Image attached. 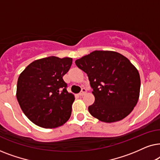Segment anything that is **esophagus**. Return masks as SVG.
Wrapping results in <instances>:
<instances>
[{
  "instance_id": "34e87169",
  "label": "esophagus",
  "mask_w": 160,
  "mask_h": 160,
  "mask_svg": "<svg viewBox=\"0 0 160 160\" xmlns=\"http://www.w3.org/2000/svg\"><path fill=\"white\" fill-rule=\"evenodd\" d=\"M86 92H87V89L85 88H83L82 89V91H81V92L78 94V95H79V96H83Z\"/></svg>"
}]
</instances>
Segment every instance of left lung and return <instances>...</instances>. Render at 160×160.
I'll return each instance as SVG.
<instances>
[{"label":"left lung","instance_id":"obj_1","mask_svg":"<svg viewBox=\"0 0 160 160\" xmlns=\"http://www.w3.org/2000/svg\"><path fill=\"white\" fill-rule=\"evenodd\" d=\"M87 74L95 102L90 114L100 121H120L132 112L138 101L141 78L128 58L113 51H94L75 61Z\"/></svg>","mask_w":160,"mask_h":160}]
</instances>
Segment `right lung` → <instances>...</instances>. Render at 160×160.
Listing matches in <instances>:
<instances>
[{"label":"right lung","instance_id":"1","mask_svg":"<svg viewBox=\"0 0 160 160\" xmlns=\"http://www.w3.org/2000/svg\"><path fill=\"white\" fill-rule=\"evenodd\" d=\"M72 62L70 58L48 57L33 61L20 73L17 99L32 123L55 128L69 119L75 98L67 91L62 76L69 71Z\"/></svg>","mask_w":160,"mask_h":160}]
</instances>
